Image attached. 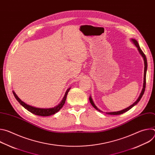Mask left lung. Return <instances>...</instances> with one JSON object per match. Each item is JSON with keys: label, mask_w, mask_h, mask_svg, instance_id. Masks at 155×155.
Wrapping results in <instances>:
<instances>
[{"label": "left lung", "mask_w": 155, "mask_h": 155, "mask_svg": "<svg viewBox=\"0 0 155 155\" xmlns=\"http://www.w3.org/2000/svg\"><path fill=\"white\" fill-rule=\"evenodd\" d=\"M131 40L133 41V43H134V45L137 47V49H138V50H139V53H140V54L142 55V56L143 57V60H144V64H145V68H144V80H143V89H142V92H141V93H140V96L139 97V98H138V99L132 105H131L130 106H129V107H127V108H125V109H124V110H121V111H118V112H107V114H108V115H121V114H123V113H124V112H127V111H128L129 110H130L132 107H134L135 105H136L139 101H140V100L141 99V98H142V96L143 95V94H144V92H145V86H146V73H147V58H146V56H145V54L143 53V52L142 51V50H141V48H140V47H139V43H138V42L137 41V40H136L135 39H133V38H132L131 39ZM90 103L91 104V105L94 107V108H96L97 110H98V111H99V112H101V110H99V109H98L97 108V107L94 105V102H93V100H92V99H91V97H90Z\"/></svg>", "instance_id": "8db88e82"}]
</instances>
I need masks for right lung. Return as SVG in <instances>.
Here are the masks:
<instances>
[{
  "label": "right lung",
  "instance_id": "add662e5",
  "mask_svg": "<svg viewBox=\"0 0 155 155\" xmlns=\"http://www.w3.org/2000/svg\"><path fill=\"white\" fill-rule=\"evenodd\" d=\"M69 90H70V88L67 91H66L62 101H61V102L58 105H57L56 107H55L54 108H36V107L31 106L29 105H28L26 103H25L24 102L22 101L17 96V95L15 94V93L14 91H13V93L14 96L15 97L16 99L19 102V103L22 106L24 107L26 109H27L29 112H30L32 114H35L36 115L41 116V117H47V116H50V115H54V114L57 113L59 111V110L63 107V105L65 104L66 97H67V95H68V93Z\"/></svg>",
  "mask_w": 155,
  "mask_h": 155
}]
</instances>
